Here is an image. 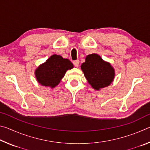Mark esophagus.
<instances>
[{
    "label": "esophagus",
    "mask_w": 150,
    "mask_h": 150,
    "mask_svg": "<svg viewBox=\"0 0 150 150\" xmlns=\"http://www.w3.org/2000/svg\"><path fill=\"white\" fill-rule=\"evenodd\" d=\"M73 64H74V65L76 67H78L79 65V60H75L73 61Z\"/></svg>",
    "instance_id": "obj_1"
}]
</instances>
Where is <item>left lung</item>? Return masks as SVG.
Returning <instances> with one entry per match:
<instances>
[{
    "label": "left lung",
    "instance_id": "1",
    "mask_svg": "<svg viewBox=\"0 0 150 150\" xmlns=\"http://www.w3.org/2000/svg\"><path fill=\"white\" fill-rule=\"evenodd\" d=\"M81 69L88 83L96 90L107 87L115 77V70L110 63L104 62L96 54L86 57L85 62L81 65Z\"/></svg>",
    "mask_w": 150,
    "mask_h": 150
}]
</instances>
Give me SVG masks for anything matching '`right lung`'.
I'll return each instance as SVG.
<instances>
[{
  "mask_svg": "<svg viewBox=\"0 0 150 150\" xmlns=\"http://www.w3.org/2000/svg\"><path fill=\"white\" fill-rule=\"evenodd\" d=\"M73 67L69 59L59 55H53L35 70V76L40 84L53 88L59 84L67 70Z\"/></svg>",
  "mask_w": 150,
  "mask_h": 150,
  "instance_id": "1",
  "label": "right lung"
}]
</instances>
